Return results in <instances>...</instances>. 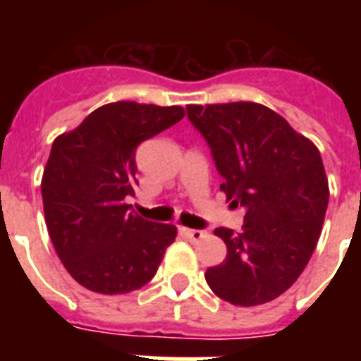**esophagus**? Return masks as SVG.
<instances>
[{
  "label": "esophagus",
  "mask_w": 361,
  "mask_h": 361,
  "mask_svg": "<svg viewBox=\"0 0 361 361\" xmlns=\"http://www.w3.org/2000/svg\"><path fill=\"white\" fill-rule=\"evenodd\" d=\"M181 232H183V236L189 238L191 241H197L204 236V232L197 231V228H181Z\"/></svg>",
  "instance_id": "34e87169"
}]
</instances>
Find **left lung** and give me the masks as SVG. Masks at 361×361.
<instances>
[{"label": "left lung", "mask_w": 361, "mask_h": 361, "mask_svg": "<svg viewBox=\"0 0 361 361\" xmlns=\"http://www.w3.org/2000/svg\"><path fill=\"white\" fill-rule=\"evenodd\" d=\"M187 118L208 142L226 202L245 212L240 234L215 228L226 258L206 271L209 288L241 307L271 302L305 269L322 231L330 189L320 152L262 104H189Z\"/></svg>", "instance_id": "1"}]
</instances>
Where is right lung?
<instances>
[{
	"label": "right lung",
	"mask_w": 361,
	"mask_h": 361,
	"mask_svg": "<svg viewBox=\"0 0 361 361\" xmlns=\"http://www.w3.org/2000/svg\"><path fill=\"white\" fill-rule=\"evenodd\" d=\"M185 116L181 106L104 104L58 136L42 174L44 219L65 269L87 290L125 294L153 279L174 225L135 215V153L140 142Z\"/></svg>",
	"instance_id": "right-lung-1"
}]
</instances>
